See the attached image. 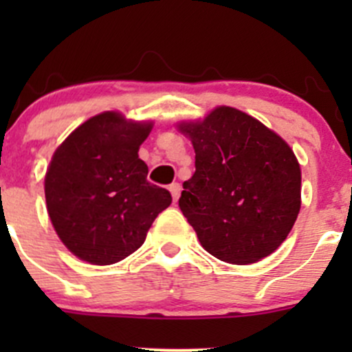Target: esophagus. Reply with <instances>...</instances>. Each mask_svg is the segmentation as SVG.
Listing matches in <instances>:
<instances>
[{"instance_id":"34e87169","label":"esophagus","mask_w":352,"mask_h":352,"mask_svg":"<svg viewBox=\"0 0 352 352\" xmlns=\"http://www.w3.org/2000/svg\"><path fill=\"white\" fill-rule=\"evenodd\" d=\"M168 190H170V192H172L173 202H177V201H179V196H180V190H182V187H180V184L173 182V184H172V186H170V187H168Z\"/></svg>"}]
</instances>
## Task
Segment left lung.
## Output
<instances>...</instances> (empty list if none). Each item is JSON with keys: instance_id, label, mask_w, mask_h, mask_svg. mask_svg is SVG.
Returning a JSON list of instances; mask_svg holds the SVG:
<instances>
[{"instance_id": "left-lung-1", "label": "left lung", "mask_w": 352, "mask_h": 352, "mask_svg": "<svg viewBox=\"0 0 352 352\" xmlns=\"http://www.w3.org/2000/svg\"><path fill=\"white\" fill-rule=\"evenodd\" d=\"M196 151L179 208L204 250L230 264H254L286 240L301 206L293 150L248 113L218 107L180 124Z\"/></svg>"}]
</instances>
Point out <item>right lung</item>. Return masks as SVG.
<instances>
[{
	"mask_svg": "<svg viewBox=\"0 0 352 352\" xmlns=\"http://www.w3.org/2000/svg\"><path fill=\"white\" fill-rule=\"evenodd\" d=\"M151 127L117 112L98 113L52 156L44 184L49 218L81 261L109 265L126 258L172 204L168 190L148 182V165L138 156Z\"/></svg>",
	"mask_w": 352,
	"mask_h": 352,
	"instance_id": "1",
	"label": "right lung"
}]
</instances>
